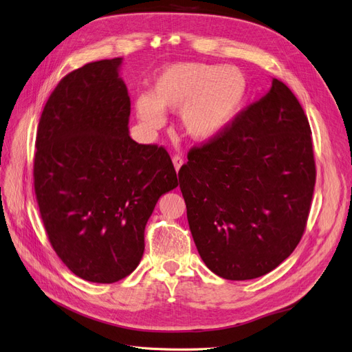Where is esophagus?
Wrapping results in <instances>:
<instances>
[{
    "label": "esophagus",
    "instance_id": "obj_1",
    "mask_svg": "<svg viewBox=\"0 0 352 352\" xmlns=\"http://www.w3.org/2000/svg\"><path fill=\"white\" fill-rule=\"evenodd\" d=\"M173 162H174V166H175V169H177V171H178V169H179L181 166H183V164H184V160L181 158L179 155H174V156H173Z\"/></svg>",
    "mask_w": 352,
    "mask_h": 352
}]
</instances>
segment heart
I'll return each instance as SVG.
<instances>
[{"label":"heart","instance_id":"1","mask_svg":"<svg viewBox=\"0 0 352 352\" xmlns=\"http://www.w3.org/2000/svg\"><path fill=\"white\" fill-rule=\"evenodd\" d=\"M245 81L235 68L206 63H177L153 81L152 93L136 100L139 119L151 129L164 123L162 109L181 110V126L194 139H209L235 113Z\"/></svg>","mask_w":352,"mask_h":352}]
</instances>
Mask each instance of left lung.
Segmentation results:
<instances>
[{
  "label": "left lung",
  "mask_w": 352,
  "mask_h": 352,
  "mask_svg": "<svg viewBox=\"0 0 352 352\" xmlns=\"http://www.w3.org/2000/svg\"><path fill=\"white\" fill-rule=\"evenodd\" d=\"M179 168L194 243L214 274L251 280L300 242L316 183L302 104L277 78L268 93L188 151Z\"/></svg>",
  "instance_id": "obj_1"
}]
</instances>
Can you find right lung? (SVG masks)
Here are the masks:
<instances>
[{"mask_svg": "<svg viewBox=\"0 0 352 352\" xmlns=\"http://www.w3.org/2000/svg\"><path fill=\"white\" fill-rule=\"evenodd\" d=\"M120 63L89 62L62 78L38 120L33 160L52 248L75 276L104 284L139 265L153 207L178 186L166 149L129 136Z\"/></svg>", "mask_w": 352, "mask_h": 352, "instance_id": "obj_1", "label": "right lung"}]
</instances>
